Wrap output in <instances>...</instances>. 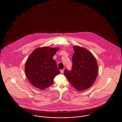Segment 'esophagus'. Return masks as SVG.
I'll return each instance as SVG.
<instances>
[{"label": "esophagus", "instance_id": "esophagus-1", "mask_svg": "<svg viewBox=\"0 0 122 122\" xmlns=\"http://www.w3.org/2000/svg\"><path fill=\"white\" fill-rule=\"evenodd\" d=\"M64 70L63 69L60 70V72H61V73H63L64 72Z\"/></svg>", "mask_w": 122, "mask_h": 122}]
</instances>
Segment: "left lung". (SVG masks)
I'll list each match as a JSON object with an SVG mask.
<instances>
[{
    "instance_id": "8db88e82",
    "label": "left lung",
    "mask_w": 122,
    "mask_h": 122,
    "mask_svg": "<svg viewBox=\"0 0 122 122\" xmlns=\"http://www.w3.org/2000/svg\"><path fill=\"white\" fill-rule=\"evenodd\" d=\"M71 71L67 69L64 75L71 85L79 91L89 88L94 84L98 73V66L93 55L86 49L74 46Z\"/></svg>"
}]
</instances>
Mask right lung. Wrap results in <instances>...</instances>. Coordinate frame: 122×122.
Instances as JSON below:
<instances>
[{
  "mask_svg": "<svg viewBox=\"0 0 122 122\" xmlns=\"http://www.w3.org/2000/svg\"><path fill=\"white\" fill-rule=\"evenodd\" d=\"M59 48L42 47L35 49L25 65V72L33 86L45 90L52 85L55 76L60 73L53 56Z\"/></svg>",
  "mask_w": 122,
  "mask_h": 122,
  "instance_id": "right-lung-1",
  "label": "right lung"
}]
</instances>
